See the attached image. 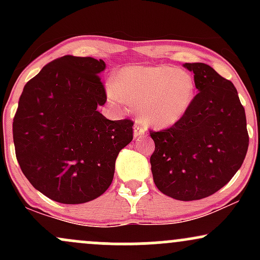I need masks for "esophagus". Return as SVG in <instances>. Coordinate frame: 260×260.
Here are the masks:
<instances>
[{"instance_id":"esophagus-1","label":"esophagus","mask_w":260,"mask_h":260,"mask_svg":"<svg viewBox=\"0 0 260 260\" xmlns=\"http://www.w3.org/2000/svg\"><path fill=\"white\" fill-rule=\"evenodd\" d=\"M145 133V124L144 122L138 120L134 124V137H140Z\"/></svg>"}]
</instances>
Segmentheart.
Instances as JSON below:
<instances>
[{
  "label": "heart",
  "instance_id": "heart-1",
  "mask_svg": "<svg viewBox=\"0 0 260 260\" xmlns=\"http://www.w3.org/2000/svg\"><path fill=\"white\" fill-rule=\"evenodd\" d=\"M110 100L127 101L138 107L140 117L149 126L171 127L181 121L196 96L193 77L169 66H134L118 72L115 83L107 85Z\"/></svg>",
  "mask_w": 260,
  "mask_h": 260
}]
</instances>
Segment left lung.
Instances as JSON below:
<instances>
[{"mask_svg": "<svg viewBox=\"0 0 260 260\" xmlns=\"http://www.w3.org/2000/svg\"><path fill=\"white\" fill-rule=\"evenodd\" d=\"M194 73L198 94L177 123L150 131L155 186L177 201H198L229 183L249 144L244 107L235 85L210 66L184 63Z\"/></svg>", "mask_w": 260, "mask_h": 260, "instance_id": "1", "label": "left lung"}]
</instances>
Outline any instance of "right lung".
Instances as JSON below:
<instances>
[{
	"label": "right lung",
	"mask_w": 260,
	"mask_h": 260,
	"mask_svg": "<svg viewBox=\"0 0 260 260\" xmlns=\"http://www.w3.org/2000/svg\"><path fill=\"white\" fill-rule=\"evenodd\" d=\"M103 59L66 55L24 85L13 118L16 156L28 181L47 198L82 204L110 187L120 151L133 139V121H110Z\"/></svg>",
	"instance_id": "obj_1"
}]
</instances>
